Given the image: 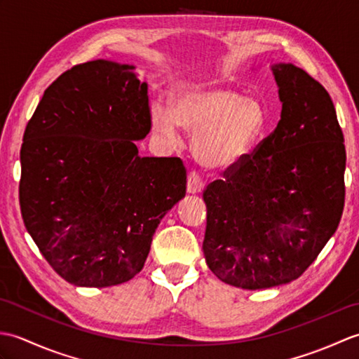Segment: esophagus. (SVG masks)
Listing matches in <instances>:
<instances>
[{
  "instance_id": "1",
  "label": "esophagus",
  "mask_w": 359,
  "mask_h": 359,
  "mask_svg": "<svg viewBox=\"0 0 359 359\" xmlns=\"http://www.w3.org/2000/svg\"><path fill=\"white\" fill-rule=\"evenodd\" d=\"M203 187H205V184H203V180H202V177L199 174H197L196 171H191L188 174V182H187V191L189 193V194H197V193H201L202 189H203Z\"/></svg>"
}]
</instances>
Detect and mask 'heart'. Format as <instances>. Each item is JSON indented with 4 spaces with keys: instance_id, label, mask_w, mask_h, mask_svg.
<instances>
[{
    "instance_id": "heart-1",
    "label": "heart",
    "mask_w": 359,
    "mask_h": 359,
    "mask_svg": "<svg viewBox=\"0 0 359 359\" xmlns=\"http://www.w3.org/2000/svg\"><path fill=\"white\" fill-rule=\"evenodd\" d=\"M154 133L179 140V126L193 133V154L202 166L225 171L238 166L264 134L266 114L255 98L226 88L184 89L171 100V109L154 104Z\"/></svg>"
}]
</instances>
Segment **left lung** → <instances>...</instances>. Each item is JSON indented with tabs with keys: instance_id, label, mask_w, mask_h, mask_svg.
<instances>
[{
	"instance_id": "obj_1",
	"label": "left lung",
	"mask_w": 359,
	"mask_h": 359,
	"mask_svg": "<svg viewBox=\"0 0 359 359\" xmlns=\"http://www.w3.org/2000/svg\"><path fill=\"white\" fill-rule=\"evenodd\" d=\"M271 71L282 102L276 129L203 191L207 265L245 290L299 278L344 210V135L329 93L292 63Z\"/></svg>"
}]
</instances>
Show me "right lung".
I'll list each match as a JSON object with an SVG mask.
<instances>
[{"label":"right lung","instance_id":"add662e5","mask_svg":"<svg viewBox=\"0 0 359 359\" xmlns=\"http://www.w3.org/2000/svg\"><path fill=\"white\" fill-rule=\"evenodd\" d=\"M134 66L94 60L44 90L21 144L26 230L60 276L79 287L133 279L160 220L187 193L179 157H140L151 131L148 85Z\"/></svg>","mask_w":359,"mask_h":359}]
</instances>
